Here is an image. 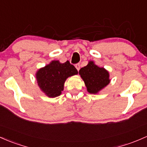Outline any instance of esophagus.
<instances>
[{"instance_id": "34e87169", "label": "esophagus", "mask_w": 147, "mask_h": 147, "mask_svg": "<svg viewBox=\"0 0 147 147\" xmlns=\"http://www.w3.org/2000/svg\"><path fill=\"white\" fill-rule=\"evenodd\" d=\"M75 67L76 68L77 70L79 71V70H80V64H76Z\"/></svg>"}]
</instances>
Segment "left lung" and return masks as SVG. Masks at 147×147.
Returning <instances> with one entry per match:
<instances>
[{"label":"left lung","mask_w":147,"mask_h":147,"mask_svg":"<svg viewBox=\"0 0 147 147\" xmlns=\"http://www.w3.org/2000/svg\"><path fill=\"white\" fill-rule=\"evenodd\" d=\"M80 77L91 94H97L110 83L109 74L103 67H99L94 61H90L88 65L79 70Z\"/></svg>","instance_id":"left-lung-1"}]
</instances>
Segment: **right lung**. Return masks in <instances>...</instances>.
Here are the masks:
<instances>
[{"instance_id": "obj_1", "label": "right lung", "mask_w": 147, "mask_h": 147, "mask_svg": "<svg viewBox=\"0 0 147 147\" xmlns=\"http://www.w3.org/2000/svg\"><path fill=\"white\" fill-rule=\"evenodd\" d=\"M76 74L78 71L69 61L60 63L58 60H54L39 69L36 77L42 92L49 97H56L61 94L68 77Z\"/></svg>"}]
</instances>
